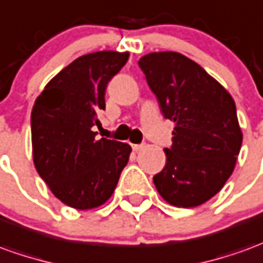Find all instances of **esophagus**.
Here are the masks:
<instances>
[{"instance_id":"esophagus-1","label":"esophagus","mask_w":263,"mask_h":263,"mask_svg":"<svg viewBox=\"0 0 263 263\" xmlns=\"http://www.w3.org/2000/svg\"><path fill=\"white\" fill-rule=\"evenodd\" d=\"M132 148H134V151H139L144 148V144H134L132 145Z\"/></svg>"}]
</instances>
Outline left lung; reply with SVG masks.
<instances>
[{
	"label": "left lung",
	"instance_id": "1",
	"mask_svg": "<svg viewBox=\"0 0 263 263\" xmlns=\"http://www.w3.org/2000/svg\"><path fill=\"white\" fill-rule=\"evenodd\" d=\"M138 65L161 112L175 122L166 163L154 183L171 205L192 208L216 195L242 145L236 106L225 88L179 52H152Z\"/></svg>",
	"mask_w": 263,
	"mask_h": 263
}]
</instances>
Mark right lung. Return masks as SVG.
Segmentation results:
<instances>
[{
  "label": "right lung",
  "instance_id": "obj_1",
  "mask_svg": "<svg viewBox=\"0 0 263 263\" xmlns=\"http://www.w3.org/2000/svg\"><path fill=\"white\" fill-rule=\"evenodd\" d=\"M128 52L82 55L57 74L31 114L36 172L65 205L92 209L105 203L125 168L131 146L97 138L105 91L128 61Z\"/></svg>",
  "mask_w": 263,
  "mask_h": 263
}]
</instances>
